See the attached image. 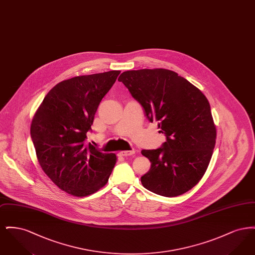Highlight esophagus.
Segmentation results:
<instances>
[{
    "mask_svg": "<svg viewBox=\"0 0 255 255\" xmlns=\"http://www.w3.org/2000/svg\"><path fill=\"white\" fill-rule=\"evenodd\" d=\"M133 154H134V150L120 152V156H122V157H128V156H132Z\"/></svg>",
    "mask_w": 255,
    "mask_h": 255,
    "instance_id": "esophagus-1",
    "label": "esophagus"
}]
</instances>
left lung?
I'll use <instances>...</instances> for the list:
<instances>
[{
	"mask_svg": "<svg viewBox=\"0 0 255 255\" xmlns=\"http://www.w3.org/2000/svg\"><path fill=\"white\" fill-rule=\"evenodd\" d=\"M119 81L166 136L161 147L141 151L151 162L141 177L142 185L164 197L187 192L205 175L216 142L207 98L185 78L165 69L127 71Z\"/></svg>",
	"mask_w": 255,
	"mask_h": 255,
	"instance_id": "obj_1",
	"label": "left lung"
}]
</instances>
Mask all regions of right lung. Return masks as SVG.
Here are the masks:
<instances>
[{"instance_id": "obj_1", "label": "right lung", "mask_w": 255, "mask_h": 255, "mask_svg": "<svg viewBox=\"0 0 255 255\" xmlns=\"http://www.w3.org/2000/svg\"><path fill=\"white\" fill-rule=\"evenodd\" d=\"M120 71L75 76L54 86L36 111L30 135L38 161L63 191L84 197L103 187L117 162L86 143L97 107Z\"/></svg>"}]
</instances>
